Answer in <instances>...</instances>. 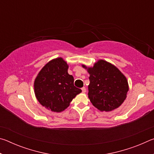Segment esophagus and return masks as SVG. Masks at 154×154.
<instances>
[{
	"label": "esophagus",
	"mask_w": 154,
	"mask_h": 154,
	"mask_svg": "<svg viewBox=\"0 0 154 154\" xmlns=\"http://www.w3.org/2000/svg\"><path fill=\"white\" fill-rule=\"evenodd\" d=\"M82 92L83 93H85V92H86V89H85V87H83L82 88Z\"/></svg>",
	"instance_id": "esophagus-1"
}]
</instances>
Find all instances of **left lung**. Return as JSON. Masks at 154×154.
<instances>
[{
	"label": "left lung",
	"instance_id": "8db88e82",
	"mask_svg": "<svg viewBox=\"0 0 154 154\" xmlns=\"http://www.w3.org/2000/svg\"><path fill=\"white\" fill-rule=\"evenodd\" d=\"M90 74L88 98L100 111L118 109L126 100L129 85L125 75L115 65L98 60L93 66L82 64Z\"/></svg>",
	"mask_w": 154,
	"mask_h": 154
}]
</instances>
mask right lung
<instances>
[{
  "label": "right lung",
  "instance_id": "obj_1",
  "mask_svg": "<svg viewBox=\"0 0 154 154\" xmlns=\"http://www.w3.org/2000/svg\"><path fill=\"white\" fill-rule=\"evenodd\" d=\"M69 64L58 57L49 61L38 72L34 82V92L41 105L60 113L70 105L82 90L74 86V78L68 73Z\"/></svg>",
  "mask_w": 154,
  "mask_h": 154
}]
</instances>
